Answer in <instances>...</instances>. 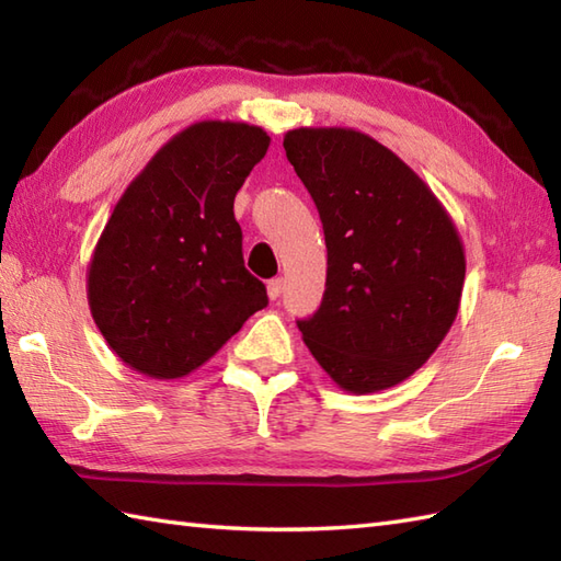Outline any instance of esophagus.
<instances>
[{"mask_svg":"<svg viewBox=\"0 0 561 561\" xmlns=\"http://www.w3.org/2000/svg\"><path fill=\"white\" fill-rule=\"evenodd\" d=\"M282 291H284V279H270L267 282V296H270V301H277V298L282 296Z\"/></svg>","mask_w":561,"mask_h":561,"instance_id":"obj_1","label":"esophagus"}]
</instances>
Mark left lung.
<instances>
[{
	"label": "left lung",
	"instance_id": "8db88e82",
	"mask_svg": "<svg viewBox=\"0 0 561 561\" xmlns=\"http://www.w3.org/2000/svg\"><path fill=\"white\" fill-rule=\"evenodd\" d=\"M286 158L316 203L328 282L298 330L346 392L407 380L435 354L459 312L466 257L451 217L425 181L354 128H294Z\"/></svg>",
	"mask_w": 561,
	"mask_h": 561
}]
</instances>
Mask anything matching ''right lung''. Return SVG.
Segmentation results:
<instances>
[{
	"instance_id": "obj_1",
	"label": "right lung",
	"mask_w": 561,
	"mask_h": 561,
	"mask_svg": "<svg viewBox=\"0 0 561 561\" xmlns=\"http://www.w3.org/2000/svg\"><path fill=\"white\" fill-rule=\"evenodd\" d=\"M270 136L198 122L158 150L116 203L88 267L98 330L128 368L176 380L267 306L243 265L233 198Z\"/></svg>"
}]
</instances>
